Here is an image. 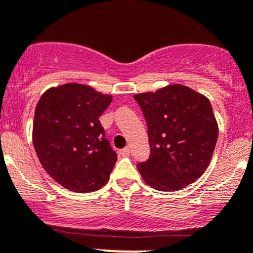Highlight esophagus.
I'll return each instance as SVG.
<instances>
[{"label": "esophagus", "instance_id": "obj_1", "mask_svg": "<svg viewBox=\"0 0 253 253\" xmlns=\"http://www.w3.org/2000/svg\"><path fill=\"white\" fill-rule=\"evenodd\" d=\"M120 154H121L122 157H128L129 156V148H128V147L121 149V151H120Z\"/></svg>", "mask_w": 253, "mask_h": 253}]
</instances>
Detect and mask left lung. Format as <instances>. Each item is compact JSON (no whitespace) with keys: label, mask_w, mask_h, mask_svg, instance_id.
Instances as JSON below:
<instances>
[{"label":"left lung","mask_w":253,"mask_h":253,"mask_svg":"<svg viewBox=\"0 0 253 253\" xmlns=\"http://www.w3.org/2000/svg\"><path fill=\"white\" fill-rule=\"evenodd\" d=\"M148 127L151 156L137 164L143 180L161 192L185 188L209 167L219 134L211 104L179 84L134 95Z\"/></svg>","instance_id":"left-lung-1"}]
</instances>
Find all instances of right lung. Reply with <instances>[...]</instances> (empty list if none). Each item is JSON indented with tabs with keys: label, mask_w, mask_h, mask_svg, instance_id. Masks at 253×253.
<instances>
[{
	"label": "right lung",
	"mask_w": 253,
	"mask_h": 253,
	"mask_svg": "<svg viewBox=\"0 0 253 253\" xmlns=\"http://www.w3.org/2000/svg\"><path fill=\"white\" fill-rule=\"evenodd\" d=\"M111 95L69 83L50 87L39 99L33 146L44 170L75 193L95 192L110 179L117 156L99 121Z\"/></svg>",
	"instance_id": "right-lung-1"
}]
</instances>
